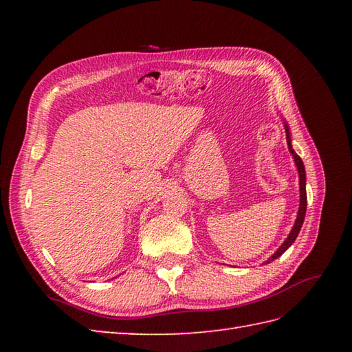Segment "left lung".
Returning a JSON list of instances; mask_svg holds the SVG:
<instances>
[{
	"label": "left lung",
	"instance_id": "1",
	"mask_svg": "<svg viewBox=\"0 0 352 352\" xmlns=\"http://www.w3.org/2000/svg\"><path fill=\"white\" fill-rule=\"evenodd\" d=\"M284 129H286V139H287V146H289V151L290 154L294 155V160H295V164L298 168V175H300V208H298V216H296V221L294 223V227H292V231L289 233L286 241L283 242V245L280 246L278 250H276L271 257H269L265 263H271V261H274L275 258H278L281 254L286 251L289 246L295 242V239L298 237V233H300V230L302 227V222H304V218H305V210H307V192H305V168H304V163L301 160V157L298 155L294 148H292V139H290V133H289V126L287 124L284 122Z\"/></svg>",
	"mask_w": 352,
	"mask_h": 352
}]
</instances>
